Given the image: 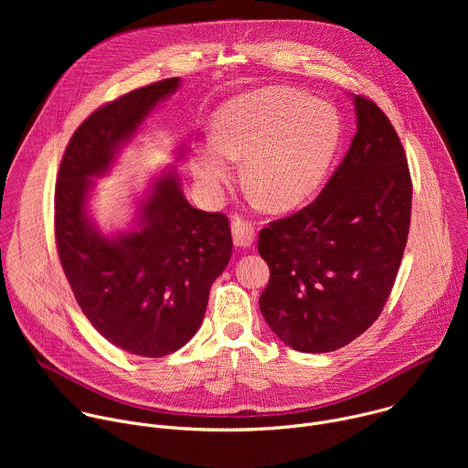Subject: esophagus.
Listing matches in <instances>:
<instances>
[{"mask_svg": "<svg viewBox=\"0 0 468 468\" xmlns=\"http://www.w3.org/2000/svg\"><path fill=\"white\" fill-rule=\"evenodd\" d=\"M231 233H233V242L237 246H250L255 239V228L250 220L240 218V217H233L231 220Z\"/></svg>", "mask_w": 468, "mask_h": 468, "instance_id": "1", "label": "esophagus"}]
</instances>
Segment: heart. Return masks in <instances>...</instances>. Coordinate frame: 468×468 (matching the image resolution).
Here are the masks:
<instances>
[{
	"instance_id": "1",
	"label": "heart",
	"mask_w": 468,
	"mask_h": 468,
	"mask_svg": "<svg viewBox=\"0 0 468 468\" xmlns=\"http://www.w3.org/2000/svg\"><path fill=\"white\" fill-rule=\"evenodd\" d=\"M343 135L337 109L291 87H264L226 101L213 116V143L199 146L192 170L209 194L244 181L271 209H291L322 183Z\"/></svg>"
}]
</instances>
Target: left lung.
<instances>
[{"label":"left lung","instance_id":"1","mask_svg":"<svg viewBox=\"0 0 468 468\" xmlns=\"http://www.w3.org/2000/svg\"><path fill=\"white\" fill-rule=\"evenodd\" d=\"M354 101L357 133L335 174L309 206L259 233L271 269L259 307L298 352H333L365 333L388 300L408 244L406 150L372 100Z\"/></svg>","mask_w":468,"mask_h":468}]
</instances>
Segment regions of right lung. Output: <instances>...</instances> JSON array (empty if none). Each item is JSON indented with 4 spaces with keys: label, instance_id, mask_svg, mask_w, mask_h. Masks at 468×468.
<instances>
[{
    "label": "right lung",
    "instance_id": "1",
    "mask_svg": "<svg viewBox=\"0 0 468 468\" xmlns=\"http://www.w3.org/2000/svg\"><path fill=\"white\" fill-rule=\"evenodd\" d=\"M179 85L155 81L98 107L66 146L55 183V242L78 305L114 346L163 357L190 341L233 240L224 213L194 209L176 177L159 179L141 229L109 240L85 215L89 176L103 174L144 116Z\"/></svg>",
    "mask_w": 468,
    "mask_h": 468
}]
</instances>
